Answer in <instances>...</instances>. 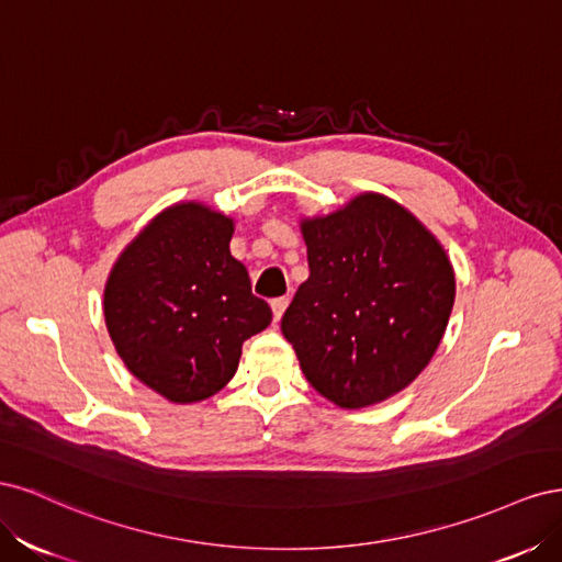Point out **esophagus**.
Returning <instances> with one entry per match:
<instances>
[{
	"label": "esophagus",
	"instance_id": "1",
	"mask_svg": "<svg viewBox=\"0 0 562 562\" xmlns=\"http://www.w3.org/2000/svg\"><path fill=\"white\" fill-rule=\"evenodd\" d=\"M288 297H274L271 300V312H274V321H281V316H283V312H285V307H288Z\"/></svg>",
	"mask_w": 562,
	"mask_h": 562
}]
</instances>
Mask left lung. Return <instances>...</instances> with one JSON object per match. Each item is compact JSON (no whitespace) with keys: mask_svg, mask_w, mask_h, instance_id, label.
<instances>
[{"mask_svg":"<svg viewBox=\"0 0 562 562\" xmlns=\"http://www.w3.org/2000/svg\"><path fill=\"white\" fill-rule=\"evenodd\" d=\"M300 227L310 279L281 330L304 378L347 411L386 401L443 339L454 304L448 255L411 211L375 192Z\"/></svg>","mask_w":562,"mask_h":562,"instance_id":"1","label":"left lung"}]
</instances>
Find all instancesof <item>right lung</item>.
I'll return each instance as SVG.
<instances>
[{"label": "right lung", "mask_w": 562, "mask_h": 562, "mask_svg": "<svg viewBox=\"0 0 562 562\" xmlns=\"http://www.w3.org/2000/svg\"><path fill=\"white\" fill-rule=\"evenodd\" d=\"M234 220L196 201L161 211L119 255L105 285L108 333L126 368L173 403L217 394L248 337L271 323L232 258Z\"/></svg>", "instance_id": "add662e5"}]
</instances>
